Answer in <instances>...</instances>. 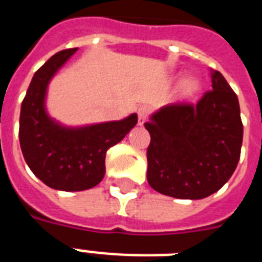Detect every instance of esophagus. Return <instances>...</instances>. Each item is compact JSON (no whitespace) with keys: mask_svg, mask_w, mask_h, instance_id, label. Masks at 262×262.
I'll return each mask as SVG.
<instances>
[{"mask_svg":"<svg viewBox=\"0 0 262 262\" xmlns=\"http://www.w3.org/2000/svg\"><path fill=\"white\" fill-rule=\"evenodd\" d=\"M151 113V108L148 106H141L137 111V115H139V125H143L145 122V119L148 118V115Z\"/></svg>","mask_w":262,"mask_h":262,"instance_id":"obj_1","label":"esophagus"}]
</instances>
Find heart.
<instances>
[{
    "label": "heart",
    "mask_w": 262,
    "mask_h": 262,
    "mask_svg": "<svg viewBox=\"0 0 262 262\" xmlns=\"http://www.w3.org/2000/svg\"><path fill=\"white\" fill-rule=\"evenodd\" d=\"M200 90V83L199 80L193 79V77H189L182 83L181 85V92H182L183 96H193L195 92H199Z\"/></svg>",
    "instance_id": "1"
}]
</instances>
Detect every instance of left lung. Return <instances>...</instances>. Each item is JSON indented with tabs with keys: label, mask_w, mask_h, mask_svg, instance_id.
I'll return each mask as SVG.
<instances>
[{
	"label": "left lung",
	"mask_w": 262,
	"mask_h": 262,
	"mask_svg": "<svg viewBox=\"0 0 262 262\" xmlns=\"http://www.w3.org/2000/svg\"><path fill=\"white\" fill-rule=\"evenodd\" d=\"M212 90L199 102L160 108L144 126L149 186L182 200L205 199L227 182L241 156L239 102L223 75L212 72Z\"/></svg>",
	"instance_id": "1"
}]
</instances>
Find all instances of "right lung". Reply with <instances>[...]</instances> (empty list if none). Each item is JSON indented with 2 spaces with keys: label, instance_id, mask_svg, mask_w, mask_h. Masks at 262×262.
<instances>
[{
  "label": "right lung",
  "instance_id": "1",
  "mask_svg": "<svg viewBox=\"0 0 262 262\" xmlns=\"http://www.w3.org/2000/svg\"><path fill=\"white\" fill-rule=\"evenodd\" d=\"M77 49L58 51L35 72L20 111L18 139L28 167L47 186L65 191L96 186L106 171V152L137 123V115L117 121L67 129L45 111L47 84Z\"/></svg>",
  "mask_w": 262,
  "mask_h": 262
}]
</instances>
